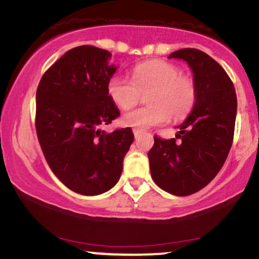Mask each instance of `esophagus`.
<instances>
[{"mask_svg": "<svg viewBox=\"0 0 259 259\" xmlns=\"http://www.w3.org/2000/svg\"><path fill=\"white\" fill-rule=\"evenodd\" d=\"M133 135H135V137L137 138L138 136L141 135V131H140V130H133Z\"/></svg>", "mask_w": 259, "mask_h": 259, "instance_id": "1", "label": "esophagus"}]
</instances>
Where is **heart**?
<instances>
[{
	"mask_svg": "<svg viewBox=\"0 0 259 259\" xmlns=\"http://www.w3.org/2000/svg\"><path fill=\"white\" fill-rule=\"evenodd\" d=\"M107 93L121 109L135 106L146 94V107L132 109L122 117L124 126L138 130L150 128L163 123L168 118H185L196 103V84L180 66L163 60H148L136 65L132 81L122 75H114L107 84Z\"/></svg>",
	"mask_w": 259,
	"mask_h": 259,
	"instance_id": "1",
	"label": "heart"
}]
</instances>
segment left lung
I'll return each instance as SVG.
<instances>
[{
	"instance_id": "left-lung-1",
	"label": "left lung",
	"mask_w": 259,
	"mask_h": 259,
	"mask_svg": "<svg viewBox=\"0 0 259 259\" xmlns=\"http://www.w3.org/2000/svg\"><path fill=\"white\" fill-rule=\"evenodd\" d=\"M183 59L194 73L196 103L176 138L155 136L148 151L156 185L176 196L205 188L228 157L234 137L237 96L232 80L211 56L198 49H180L168 59Z\"/></svg>"
}]
</instances>
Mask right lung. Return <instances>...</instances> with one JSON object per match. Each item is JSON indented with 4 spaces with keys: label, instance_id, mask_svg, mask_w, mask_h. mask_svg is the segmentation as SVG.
<instances>
[{
    "label": "right lung",
    "instance_id": "add662e5",
    "mask_svg": "<svg viewBox=\"0 0 259 259\" xmlns=\"http://www.w3.org/2000/svg\"><path fill=\"white\" fill-rule=\"evenodd\" d=\"M111 53L76 46L53 64L36 91L37 138L56 178L81 195H99L113 188L133 142L130 127L104 132L119 111L107 93L117 70Z\"/></svg>",
    "mask_w": 259,
    "mask_h": 259
}]
</instances>
